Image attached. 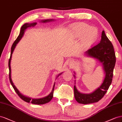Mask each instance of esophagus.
<instances>
[{
	"instance_id": "34e87169",
	"label": "esophagus",
	"mask_w": 122,
	"mask_h": 122,
	"mask_svg": "<svg viewBox=\"0 0 122 122\" xmlns=\"http://www.w3.org/2000/svg\"><path fill=\"white\" fill-rule=\"evenodd\" d=\"M68 65L70 68H74L75 67V65L74 61H73V60L69 61V62H68Z\"/></svg>"
}]
</instances>
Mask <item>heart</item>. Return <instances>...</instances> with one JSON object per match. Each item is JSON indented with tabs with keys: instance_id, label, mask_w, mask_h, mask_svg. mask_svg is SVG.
Returning <instances> with one entry per match:
<instances>
[{
	"instance_id": "heart-1",
	"label": "heart",
	"mask_w": 122,
	"mask_h": 122,
	"mask_svg": "<svg viewBox=\"0 0 122 122\" xmlns=\"http://www.w3.org/2000/svg\"><path fill=\"white\" fill-rule=\"evenodd\" d=\"M71 35L75 38H82V43L85 46H92L97 41L98 32L95 27H92L87 24H76L71 26Z\"/></svg>"
}]
</instances>
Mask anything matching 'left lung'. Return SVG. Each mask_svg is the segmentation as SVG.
Segmentation results:
<instances>
[{
  "instance_id": "8db88e82",
  "label": "left lung",
  "mask_w": 122,
  "mask_h": 122,
  "mask_svg": "<svg viewBox=\"0 0 122 122\" xmlns=\"http://www.w3.org/2000/svg\"><path fill=\"white\" fill-rule=\"evenodd\" d=\"M84 55L87 57L97 59L102 65L105 74L101 85L90 93H84L80 92L76 88V85H74V95L76 100L79 103L88 104L98 102L106 93L112 82L116 58L113 46L106 36L104 30L102 31L100 42L86 51ZM74 74L76 75L75 71ZM74 76L75 78H76L75 75ZM75 82L76 84V80Z\"/></svg>"
}]
</instances>
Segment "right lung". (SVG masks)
Masks as SVG:
<instances>
[{
    "instance_id": "obj_1",
    "label": "right lung",
    "mask_w": 122,
    "mask_h": 122,
    "mask_svg": "<svg viewBox=\"0 0 122 122\" xmlns=\"http://www.w3.org/2000/svg\"><path fill=\"white\" fill-rule=\"evenodd\" d=\"M55 19H46V20H41L40 22L42 23H46L48 22H51V21H54ZM37 24V22H33V23H26L22 25V26L21 27V30H20V32L19 33V36L17 38L16 40L14 41V42L13 44L12 47H11V56H10V58L9 59V71H10V74H9V79H10V81L11 82V84L12 85L13 88L14 89L15 91L17 93V95H18L20 98L22 99L24 101L27 102V103H30V102L31 103H32L33 104H37V105H42V104H44L47 103L49 102H50L51 100L53 99V92H54V87H55V82L54 83L53 88H52V90L51 92L48 94V95L46 97H43V98H38V99H34V98H31L30 97H29L27 96H25L24 95H22V93H21L19 91L18 89L16 88V87L14 84V83L12 81V78H11V62L12 60V54L14 52V51L15 48L16 46L19 43V42L20 41V40L22 39V38L23 37L24 32H25L26 30L28 28V27H30L32 26H34L35 25H36ZM63 72H62L60 73L58 75H57V77L56 78V79L58 78V76L61 75L62 73Z\"/></svg>"
}]
</instances>
